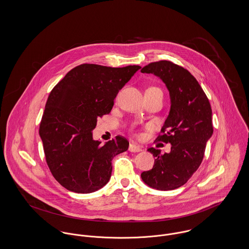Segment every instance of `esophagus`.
Here are the masks:
<instances>
[{
  "instance_id": "obj_1",
  "label": "esophagus",
  "mask_w": 249,
  "mask_h": 249,
  "mask_svg": "<svg viewBox=\"0 0 249 249\" xmlns=\"http://www.w3.org/2000/svg\"><path fill=\"white\" fill-rule=\"evenodd\" d=\"M129 150H130L131 152H140V151H142V146L135 145V144H130Z\"/></svg>"
}]
</instances>
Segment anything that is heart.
<instances>
[{"label": "heart", "mask_w": 249, "mask_h": 249, "mask_svg": "<svg viewBox=\"0 0 249 249\" xmlns=\"http://www.w3.org/2000/svg\"><path fill=\"white\" fill-rule=\"evenodd\" d=\"M149 89H156V90H160V89H158V88H149Z\"/></svg>", "instance_id": "1"}]
</instances>
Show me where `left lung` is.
Returning a JSON list of instances; mask_svg holds the SVG:
<instances>
[{"label":"left lung","mask_w":249,"mask_h":249,"mask_svg":"<svg viewBox=\"0 0 249 249\" xmlns=\"http://www.w3.org/2000/svg\"><path fill=\"white\" fill-rule=\"evenodd\" d=\"M141 72L161 79L171 104L161 134L156 139L170 143L171 150L161 155L160 150L147 148L156 159L152 169L144 171L141 178L153 189L174 190L187 182L203 160L206 143L213 132L211 104L196 78L172 62L150 63Z\"/></svg>","instance_id":"left-lung-1"}]
</instances>
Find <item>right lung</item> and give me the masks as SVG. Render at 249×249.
I'll list each match as a JSON object with an SVG mask.
<instances>
[{
    "label": "right lung",
    "instance_id": "add662e5",
    "mask_svg": "<svg viewBox=\"0 0 249 249\" xmlns=\"http://www.w3.org/2000/svg\"><path fill=\"white\" fill-rule=\"evenodd\" d=\"M140 69L83 64L66 74L50 93L39 135L48 166L67 190L89 194L109 181L112 160L128 149L129 142L116 136L102 145L93 139V130Z\"/></svg>",
    "mask_w": 249,
    "mask_h": 249
}]
</instances>
